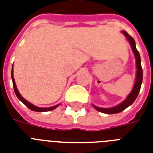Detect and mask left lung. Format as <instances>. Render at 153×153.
<instances>
[{
    "mask_svg": "<svg viewBox=\"0 0 153 153\" xmlns=\"http://www.w3.org/2000/svg\"><path fill=\"white\" fill-rule=\"evenodd\" d=\"M125 34L126 37H127V39L129 42V44H131V47H132V49H133V51L135 55L136 61H137V78H136V82L135 85H134V87H133V91L129 94V95L127 97L126 100L124 101L123 102H121V104L117 105L115 107H113V108H99V107H97L95 105H94V107L98 111L102 112V113H104V114H118V113H121V111H123L124 109H126L127 107H128L130 105H132L133 103V102L136 100V98H137L138 94L140 92V86H141V83H142V79H143V71L142 67H141V60H140V54H139V51L137 50V48H136V44L135 41H134V39L133 37L130 36L126 32H122Z\"/></svg>",
    "mask_w": 153,
    "mask_h": 153,
    "instance_id": "8db88e82",
    "label": "left lung"
}]
</instances>
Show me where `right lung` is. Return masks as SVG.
I'll return each mask as SVG.
<instances>
[{
  "instance_id": "right-lung-1",
  "label": "right lung",
  "mask_w": 153,
  "mask_h": 153,
  "mask_svg": "<svg viewBox=\"0 0 153 153\" xmlns=\"http://www.w3.org/2000/svg\"><path fill=\"white\" fill-rule=\"evenodd\" d=\"M12 79H13V89H14V91H15V94L16 97L18 98V99L20 101L24 103V104L26 105V106L30 109L32 111H36V112H47V111H51V110H53L54 109H55L56 107L58 106L57 105H55V106H52V107H49V108H40V107H37V106H35L33 105L32 104H31L30 102H28L27 101H26L25 98H23L22 96L20 95V93L18 92L17 91V88H16V83H15V80H14V78H13V72H12Z\"/></svg>"
}]
</instances>
